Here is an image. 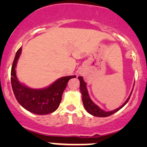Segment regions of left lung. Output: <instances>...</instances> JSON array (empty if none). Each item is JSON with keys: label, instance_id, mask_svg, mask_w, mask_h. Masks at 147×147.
Listing matches in <instances>:
<instances>
[{"label": "left lung", "instance_id": "obj_1", "mask_svg": "<svg viewBox=\"0 0 147 147\" xmlns=\"http://www.w3.org/2000/svg\"><path fill=\"white\" fill-rule=\"evenodd\" d=\"M78 79H79L80 82V92L81 94H82V102L83 105H84V109H86L87 112L90 115H92V116L94 117H109L110 115H113L114 113L117 112V111H119L120 109L123 107L127 103L130 98V96H131V93H132V90H131V93H130V95L129 96L128 98L127 99L124 103L121 105V107H118L117 109H115V110L112 111H109V112H106V111H104L103 109H100L97 105L94 103L92 102V100L90 99V95H89L88 91H87V84H86L85 82L83 80L82 77H78ZM134 89V87H133Z\"/></svg>", "mask_w": 147, "mask_h": 147}]
</instances>
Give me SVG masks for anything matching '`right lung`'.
<instances>
[{"label":"right lung","mask_w":147,"mask_h":147,"mask_svg":"<svg viewBox=\"0 0 147 147\" xmlns=\"http://www.w3.org/2000/svg\"><path fill=\"white\" fill-rule=\"evenodd\" d=\"M22 47L16 54L11 68V84L13 93L18 103L23 108L33 114L47 115L58 108L62 100V95L67 84L75 75L59 78L48 87L42 89H32L19 82L16 76V67L21 54Z\"/></svg>","instance_id":"right-lung-1"}]
</instances>
